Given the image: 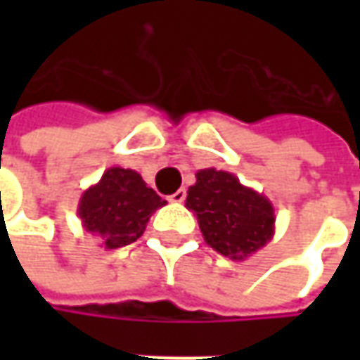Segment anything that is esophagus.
Masks as SVG:
<instances>
[{
	"instance_id": "obj_1",
	"label": "esophagus",
	"mask_w": 360,
	"mask_h": 360,
	"mask_svg": "<svg viewBox=\"0 0 360 360\" xmlns=\"http://www.w3.org/2000/svg\"><path fill=\"white\" fill-rule=\"evenodd\" d=\"M185 196H187L185 188H179V191H175V193L169 196V200H172V202H175V204H179V202H183V200H185Z\"/></svg>"
}]
</instances>
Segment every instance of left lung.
<instances>
[{
	"instance_id": "left-lung-1",
	"label": "left lung",
	"mask_w": 360,
	"mask_h": 360,
	"mask_svg": "<svg viewBox=\"0 0 360 360\" xmlns=\"http://www.w3.org/2000/svg\"><path fill=\"white\" fill-rule=\"evenodd\" d=\"M185 206L195 212L204 241L235 262L252 257L276 233V212L270 200L245 187L233 173L216 167L196 172Z\"/></svg>"
}]
</instances>
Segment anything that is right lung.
Listing matches in <instances>:
<instances>
[{"label": "right lung", "mask_w": 360, "mask_h": 360, "mask_svg": "<svg viewBox=\"0 0 360 360\" xmlns=\"http://www.w3.org/2000/svg\"><path fill=\"white\" fill-rule=\"evenodd\" d=\"M165 204L141 173L113 165L82 193L77 214L82 227L100 239V247L113 250L136 241L150 216Z\"/></svg>", "instance_id": "add662e5"}]
</instances>
